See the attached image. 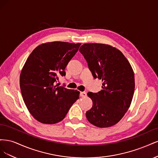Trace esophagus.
I'll return each mask as SVG.
<instances>
[{
  "instance_id": "34e87169",
  "label": "esophagus",
  "mask_w": 158,
  "mask_h": 158,
  "mask_svg": "<svg viewBox=\"0 0 158 158\" xmlns=\"http://www.w3.org/2000/svg\"><path fill=\"white\" fill-rule=\"evenodd\" d=\"M86 95H87V94H86V92H82L80 93V95L81 97H82V98L86 96Z\"/></svg>"
}]
</instances>
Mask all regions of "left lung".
Segmentation results:
<instances>
[{
	"label": "left lung",
	"instance_id": "8db88e82",
	"mask_svg": "<svg viewBox=\"0 0 158 158\" xmlns=\"http://www.w3.org/2000/svg\"><path fill=\"white\" fill-rule=\"evenodd\" d=\"M79 51L94 78L102 79V89L88 92L92 107L85 113L88 121L99 128L111 127L125 115L135 92V76L122 52L108 45L85 44Z\"/></svg>",
	"mask_w": 158,
	"mask_h": 158
}]
</instances>
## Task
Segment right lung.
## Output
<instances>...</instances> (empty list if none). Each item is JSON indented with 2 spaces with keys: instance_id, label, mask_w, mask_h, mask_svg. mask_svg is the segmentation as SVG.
Masks as SVG:
<instances>
[{
  "instance_id": "1",
  "label": "right lung",
  "mask_w": 158,
  "mask_h": 158,
  "mask_svg": "<svg viewBox=\"0 0 158 158\" xmlns=\"http://www.w3.org/2000/svg\"><path fill=\"white\" fill-rule=\"evenodd\" d=\"M81 44L54 41L37 46L23 66L20 78L22 98L36 120L55 124L65 117L79 98L77 90L58 86L59 76L78 51Z\"/></svg>"
}]
</instances>
